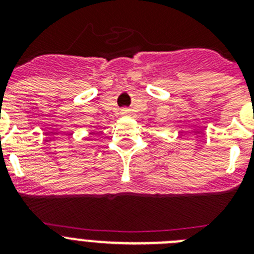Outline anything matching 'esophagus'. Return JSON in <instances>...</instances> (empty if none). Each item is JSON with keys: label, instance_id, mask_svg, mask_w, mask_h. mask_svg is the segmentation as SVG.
<instances>
[{"label": "esophagus", "instance_id": "1", "mask_svg": "<svg viewBox=\"0 0 254 254\" xmlns=\"http://www.w3.org/2000/svg\"><path fill=\"white\" fill-rule=\"evenodd\" d=\"M121 116H122V117H128L129 116V111H128V109H122V111H121Z\"/></svg>", "mask_w": 254, "mask_h": 254}]
</instances>
